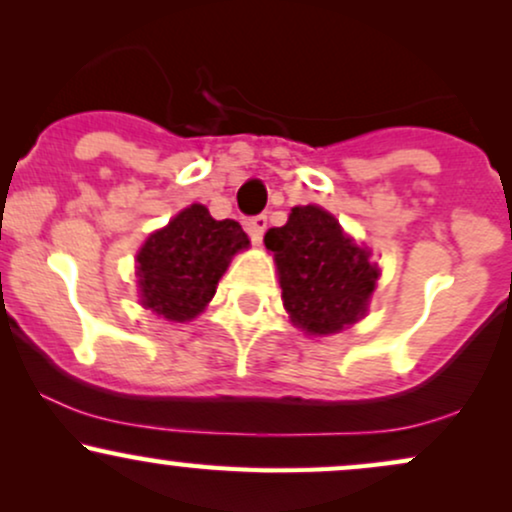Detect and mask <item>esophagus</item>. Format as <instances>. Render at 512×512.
I'll list each match as a JSON object with an SVG mask.
<instances>
[{
    "instance_id": "esophagus-1",
    "label": "esophagus",
    "mask_w": 512,
    "mask_h": 512,
    "mask_svg": "<svg viewBox=\"0 0 512 512\" xmlns=\"http://www.w3.org/2000/svg\"><path fill=\"white\" fill-rule=\"evenodd\" d=\"M245 229H248L252 243H262L264 231H267V217H264V214H257V217L245 221Z\"/></svg>"
}]
</instances>
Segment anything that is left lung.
Wrapping results in <instances>:
<instances>
[{
  "label": "left lung",
  "instance_id": "1",
  "mask_svg": "<svg viewBox=\"0 0 512 512\" xmlns=\"http://www.w3.org/2000/svg\"><path fill=\"white\" fill-rule=\"evenodd\" d=\"M264 245L274 252L283 307L307 334H336L365 315L379 269L322 207H293Z\"/></svg>",
  "mask_w": 512,
  "mask_h": 512
}]
</instances>
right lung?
<instances>
[{
	"label": "right lung",
	"instance_id": "add662e5",
	"mask_svg": "<svg viewBox=\"0 0 512 512\" xmlns=\"http://www.w3.org/2000/svg\"><path fill=\"white\" fill-rule=\"evenodd\" d=\"M248 245L238 221L212 219L205 205L186 207L138 252L143 305L169 322L197 317L212 300L231 257Z\"/></svg>",
	"mask_w": 512,
	"mask_h": 512
}]
</instances>
